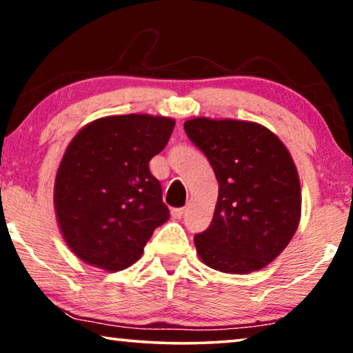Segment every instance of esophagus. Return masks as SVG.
<instances>
[{
  "label": "esophagus",
  "instance_id": "obj_1",
  "mask_svg": "<svg viewBox=\"0 0 353 353\" xmlns=\"http://www.w3.org/2000/svg\"><path fill=\"white\" fill-rule=\"evenodd\" d=\"M183 212H185V208H172L171 216L174 217V219H181V217L183 216Z\"/></svg>",
  "mask_w": 353,
  "mask_h": 353
}]
</instances>
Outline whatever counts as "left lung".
Masks as SVG:
<instances>
[{
	"instance_id": "obj_1",
	"label": "left lung",
	"mask_w": 353,
	"mask_h": 353,
	"mask_svg": "<svg viewBox=\"0 0 353 353\" xmlns=\"http://www.w3.org/2000/svg\"><path fill=\"white\" fill-rule=\"evenodd\" d=\"M183 129L219 182L211 225L195 235L198 256L224 274L264 269L301 221V182L290 152L270 129L252 121L200 117Z\"/></svg>"
}]
</instances>
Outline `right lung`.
I'll return each mask as SVG.
<instances>
[{
    "instance_id": "add662e5",
    "label": "right lung",
    "mask_w": 353,
    "mask_h": 353,
    "mask_svg": "<svg viewBox=\"0 0 353 353\" xmlns=\"http://www.w3.org/2000/svg\"><path fill=\"white\" fill-rule=\"evenodd\" d=\"M168 117H103L68 143L54 182L57 224L73 254L107 272L128 269L170 219L148 163L170 141Z\"/></svg>"
}]
</instances>
